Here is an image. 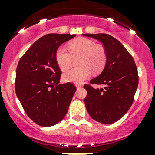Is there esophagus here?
Returning a JSON list of instances; mask_svg holds the SVG:
<instances>
[{
	"mask_svg": "<svg viewBox=\"0 0 155 155\" xmlns=\"http://www.w3.org/2000/svg\"><path fill=\"white\" fill-rule=\"evenodd\" d=\"M76 89H80V88L82 87V86H80V85L76 84Z\"/></svg>",
	"mask_w": 155,
	"mask_h": 155,
	"instance_id": "esophagus-1",
	"label": "esophagus"
}]
</instances>
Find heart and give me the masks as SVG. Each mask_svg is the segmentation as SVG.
I'll list each match as a JSON object with an SVG mask.
<instances>
[{"label":"heart","instance_id":"heart-1","mask_svg":"<svg viewBox=\"0 0 155 155\" xmlns=\"http://www.w3.org/2000/svg\"><path fill=\"white\" fill-rule=\"evenodd\" d=\"M70 53L64 47H60L56 52V61L62 71H66L72 65L73 58L79 57L77 66L79 67L68 71L63 75L66 82L80 83L92 73H100L106 62V53L101 45H96L92 40L78 38L69 44Z\"/></svg>","mask_w":155,"mask_h":155}]
</instances>
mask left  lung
Instances as JSON below:
<instances>
[{
	"label": "left lung",
	"instance_id": "obj_1",
	"mask_svg": "<svg viewBox=\"0 0 155 155\" xmlns=\"http://www.w3.org/2000/svg\"><path fill=\"white\" fill-rule=\"evenodd\" d=\"M92 37L103 45L106 62L102 73L91 79L92 84L104 88L94 89L85 85L87 95L85 105L91 118L102 124H112L125 115L134 101L138 85L136 65L124 46L105 34H82Z\"/></svg>",
	"mask_w": 155,
	"mask_h": 155
}]
</instances>
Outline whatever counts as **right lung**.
I'll return each mask as SVG.
<instances>
[{"label": "right lung", "instance_id": "obj_1", "mask_svg": "<svg viewBox=\"0 0 155 155\" xmlns=\"http://www.w3.org/2000/svg\"><path fill=\"white\" fill-rule=\"evenodd\" d=\"M75 37L76 34L43 36L28 49L17 65L16 94L29 118L40 126L60 122L76 90L70 82L59 85L61 71L56 61L59 47Z\"/></svg>", "mask_w": 155, "mask_h": 155}]
</instances>
